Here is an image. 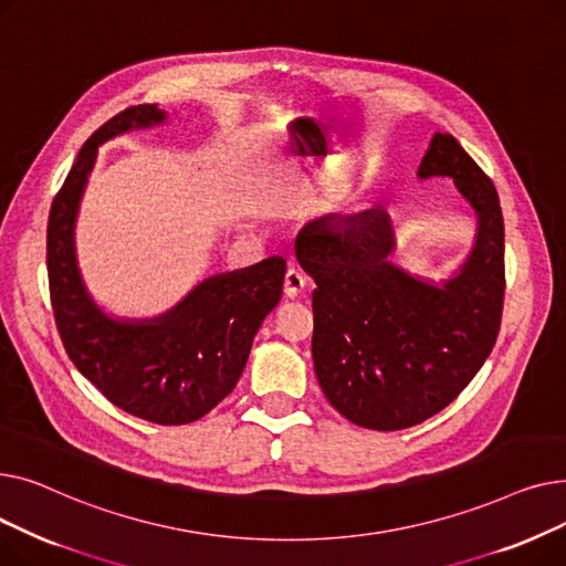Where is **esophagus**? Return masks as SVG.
I'll return each instance as SVG.
<instances>
[{"label":"esophagus","instance_id":"1","mask_svg":"<svg viewBox=\"0 0 566 566\" xmlns=\"http://www.w3.org/2000/svg\"><path fill=\"white\" fill-rule=\"evenodd\" d=\"M307 280L301 271H295V268H289L286 275H284V295L286 298H298V295L305 291Z\"/></svg>","mask_w":566,"mask_h":566}]
</instances>
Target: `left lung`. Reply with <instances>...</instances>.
Here are the masks:
<instances>
[{
  "instance_id": "1",
  "label": "left lung",
  "mask_w": 566,
  "mask_h": 566,
  "mask_svg": "<svg viewBox=\"0 0 566 566\" xmlns=\"http://www.w3.org/2000/svg\"><path fill=\"white\" fill-rule=\"evenodd\" d=\"M450 176L478 218L454 277L440 284L390 261L385 208L323 216L295 238L314 277L312 358L321 390L353 424L399 431L450 406L495 346L504 301V222L491 178L448 133H436L418 178Z\"/></svg>"
}]
</instances>
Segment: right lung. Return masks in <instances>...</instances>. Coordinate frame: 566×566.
I'll list each match as a JSON object with an SVG mask.
<instances>
[{
	"mask_svg": "<svg viewBox=\"0 0 566 566\" xmlns=\"http://www.w3.org/2000/svg\"><path fill=\"white\" fill-rule=\"evenodd\" d=\"M165 122L158 105H135L84 142L50 208L48 280L56 331L80 374L135 418L171 427L203 418L235 388L254 335L282 298L286 261L208 277L156 318H114L94 303L77 268L75 222L98 146Z\"/></svg>",
	"mask_w": 566,
	"mask_h": 566,
	"instance_id": "add662e5",
	"label": "right lung"
}]
</instances>
